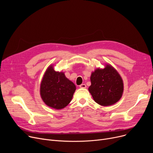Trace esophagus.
<instances>
[{
    "mask_svg": "<svg viewBox=\"0 0 153 153\" xmlns=\"http://www.w3.org/2000/svg\"><path fill=\"white\" fill-rule=\"evenodd\" d=\"M79 87L80 88H84V89H85V88H86V85L85 84H82L79 85Z\"/></svg>",
    "mask_w": 153,
    "mask_h": 153,
    "instance_id": "esophagus-1",
    "label": "esophagus"
}]
</instances>
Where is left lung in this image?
Instances as JSON below:
<instances>
[{
	"mask_svg": "<svg viewBox=\"0 0 153 153\" xmlns=\"http://www.w3.org/2000/svg\"><path fill=\"white\" fill-rule=\"evenodd\" d=\"M89 91L94 101L102 106H110L122 98L124 90L123 79L109 64L103 69L97 68L91 73Z\"/></svg>",
	"mask_w": 153,
	"mask_h": 153,
	"instance_id": "left-lung-1",
	"label": "left lung"
}]
</instances>
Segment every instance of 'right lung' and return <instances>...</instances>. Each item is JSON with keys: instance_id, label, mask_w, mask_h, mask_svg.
Returning a JSON list of instances; mask_svg holds the SVG:
<instances>
[{"instance_id": "1", "label": "right lung", "mask_w": 153, "mask_h": 153, "mask_svg": "<svg viewBox=\"0 0 153 153\" xmlns=\"http://www.w3.org/2000/svg\"><path fill=\"white\" fill-rule=\"evenodd\" d=\"M76 89L75 84L66 77L64 72L55 71L51 64L43 75L39 92L47 106L60 110L71 102Z\"/></svg>"}]
</instances>
